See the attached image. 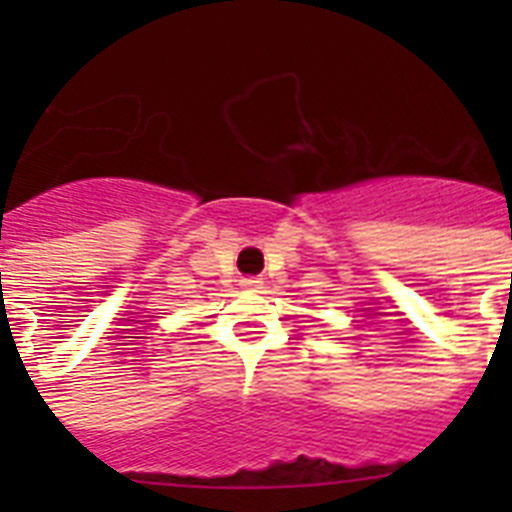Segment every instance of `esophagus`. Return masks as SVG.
Wrapping results in <instances>:
<instances>
[{"instance_id": "1", "label": "esophagus", "mask_w": 512, "mask_h": 512, "mask_svg": "<svg viewBox=\"0 0 512 512\" xmlns=\"http://www.w3.org/2000/svg\"><path fill=\"white\" fill-rule=\"evenodd\" d=\"M241 287L243 289H259L261 287V279L259 277H243L241 279Z\"/></svg>"}]
</instances>
